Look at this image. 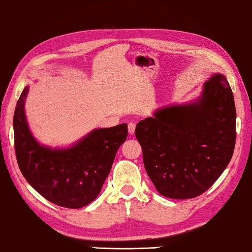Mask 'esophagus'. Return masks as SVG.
Listing matches in <instances>:
<instances>
[{"label": "esophagus", "instance_id": "obj_1", "mask_svg": "<svg viewBox=\"0 0 252 252\" xmlns=\"http://www.w3.org/2000/svg\"><path fill=\"white\" fill-rule=\"evenodd\" d=\"M135 129H136L135 123H129V124H128V132H129L130 135H133V133H135Z\"/></svg>", "mask_w": 252, "mask_h": 252}]
</instances>
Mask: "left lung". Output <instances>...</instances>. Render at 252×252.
I'll use <instances>...</instances> for the list:
<instances>
[{"instance_id": "1", "label": "left lung", "mask_w": 252, "mask_h": 252, "mask_svg": "<svg viewBox=\"0 0 252 252\" xmlns=\"http://www.w3.org/2000/svg\"><path fill=\"white\" fill-rule=\"evenodd\" d=\"M135 135L157 190L171 199L196 198L222 175L233 157L236 109L226 77L213 75L194 102L158 109Z\"/></svg>"}]
</instances>
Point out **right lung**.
I'll return each instance as SVG.
<instances>
[{
	"label": "right lung",
	"mask_w": 252,
	"mask_h": 252,
	"mask_svg": "<svg viewBox=\"0 0 252 252\" xmlns=\"http://www.w3.org/2000/svg\"><path fill=\"white\" fill-rule=\"evenodd\" d=\"M23 90L14 113L15 153L20 172L41 196L56 205L84 208L99 196L119 148L125 142L127 124L92 130L67 149H51L34 139L26 121Z\"/></svg>",
	"instance_id": "1"
}]
</instances>
